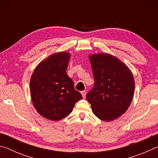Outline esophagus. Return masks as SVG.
<instances>
[{
    "label": "esophagus",
    "instance_id": "obj_1",
    "mask_svg": "<svg viewBox=\"0 0 158 158\" xmlns=\"http://www.w3.org/2000/svg\"><path fill=\"white\" fill-rule=\"evenodd\" d=\"M81 95H82V97L84 98H85V95H86V92H85V90H83V91L81 92Z\"/></svg>",
    "mask_w": 158,
    "mask_h": 158
}]
</instances>
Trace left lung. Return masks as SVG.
Wrapping results in <instances>:
<instances>
[{"label":"left lung","mask_w":158,"mask_h":158,"mask_svg":"<svg viewBox=\"0 0 158 158\" xmlns=\"http://www.w3.org/2000/svg\"><path fill=\"white\" fill-rule=\"evenodd\" d=\"M94 86L86 95L98 118L111 121L127 110L135 91V80L128 67L114 56L100 53L89 55Z\"/></svg>","instance_id":"8db88e82"}]
</instances>
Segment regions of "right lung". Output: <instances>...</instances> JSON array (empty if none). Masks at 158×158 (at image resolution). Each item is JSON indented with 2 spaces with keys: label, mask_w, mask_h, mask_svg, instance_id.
I'll return each instance as SVG.
<instances>
[{
  "label": "right lung",
  "mask_w": 158,
  "mask_h": 158,
  "mask_svg": "<svg viewBox=\"0 0 158 158\" xmlns=\"http://www.w3.org/2000/svg\"><path fill=\"white\" fill-rule=\"evenodd\" d=\"M70 53H53L40 63L30 81L31 96L36 111L45 118L58 121L73 111L81 93L66 73Z\"/></svg>",
  "instance_id": "1"
}]
</instances>
